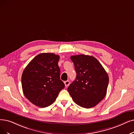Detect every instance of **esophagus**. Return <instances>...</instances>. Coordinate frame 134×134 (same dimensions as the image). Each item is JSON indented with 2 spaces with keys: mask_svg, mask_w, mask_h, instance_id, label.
I'll return each mask as SVG.
<instances>
[{
  "mask_svg": "<svg viewBox=\"0 0 134 134\" xmlns=\"http://www.w3.org/2000/svg\"><path fill=\"white\" fill-rule=\"evenodd\" d=\"M64 84H65V87H68V86L69 85V84H70V82H69V81H64Z\"/></svg>",
  "mask_w": 134,
  "mask_h": 134,
  "instance_id": "1",
  "label": "esophagus"
}]
</instances>
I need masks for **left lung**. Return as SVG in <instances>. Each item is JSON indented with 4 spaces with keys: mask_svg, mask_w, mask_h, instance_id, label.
<instances>
[{
    "mask_svg": "<svg viewBox=\"0 0 134 134\" xmlns=\"http://www.w3.org/2000/svg\"><path fill=\"white\" fill-rule=\"evenodd\" d=\"M76 72L68 88L74 102L85 108L93 107L106 95L109 77L97 59L84 54L70 57Z\"/></svg>",
    "mask_w": 134,
    "mask_h": 134,
    "instance_id": "obj_1",
    "label": "left lung"
}]
</instances>
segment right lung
<instances>
[{"label":"right lung","instance_id":"obj_1","mask_svg":"<svg viewBox=\"0 0 134 134\" xmlns=\"http://www.w3.org/2000/svg\"><path fill=\"white\" fill-rule=\"evenodd\" d=\"M59 56L41 53L25 68L21 77L23 92L32 103L44 108L55 100L65 85L60 80Z\"/></svg>","mask_w":134,"mask_h":134}]
</instances>
